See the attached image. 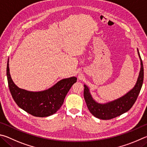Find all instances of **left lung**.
Segmentation results:
<instances>
[{"mask_svg":"<svg viewBox=\"0 0 147 147\" xmlns=\"http://www.w3.org/2000/svg\"><path fill=\"white\" fill-rule=\"evenodd\" d=\"M138 53L141 61V69L137 82L134 87L120 98L113 101L101 104L93 99L88 86L84 85V97L86 106L91 114L97 118L102 120H109L116 117L128 111L132 107L140 94L143 85L144 69L143 62L138 49Z\"/></svg>","mask_w":147,"mask_h":147,"instance_id":"obj_1","label":"left lung"}]
</instances>
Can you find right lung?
Wrapping results in <instances>:
<instances>
[{
    "label": "right lung",
    "instance_id": "obj_1",
    "mask_svg": "<svg viewBox=\"0 0 147 147\" xmlns=\"http://www.w3.org/2000/svg\"><path fill=\"white\" fill-rule=\"evenodd\" d=\"M6 74L9 91L15 102L28 114L40 117L50 116L60 109L67 93L77 81L76 77L62 79L50 88L41 92H30L19 88L10 76L9 59Z\"/></svg>",
    "mask_w": 147,
    "mask_h": 147
}]
</instances>
